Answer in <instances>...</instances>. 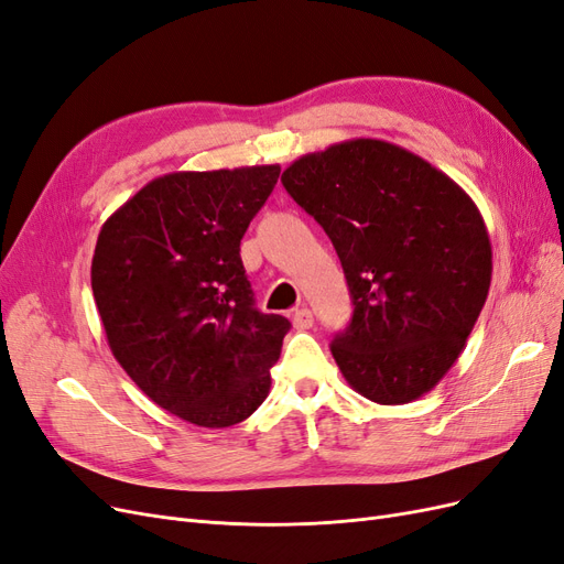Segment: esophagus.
I'll list each match as a JSON object with an SVG mask.
<instances>
[{"mask_svg":"<svg viewBox=\"0 0 564 564\" xmlns=\"http://www.w3.org/2000/svg\"><path fill=\"white\" fill-rule=\"evenodd\" d=\"M292 322H294L296 329H311L315 319H313V313L308 308H296L292 313Z\"/></svg>","mask_w":564,"mask_h":564,"instance_id":"obj_1","label":"esophagus"}]
</instances>
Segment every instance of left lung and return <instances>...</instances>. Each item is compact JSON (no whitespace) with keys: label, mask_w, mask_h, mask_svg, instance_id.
<instances>
[{"label":"left lung","mask_w":564,"mask_h":564,"mask_svg":"<svg viewBox=\"0 0 564 564\" xmlns=\"http://www.w3.org/2000/svg\"><path fill=\"white\" fill-rule=\"evenodd\" d=\"M282 183L346 272L355 311L332 340L344 379L379 404L419 400L458 360L489 294L480 209L431 162L379 139L308 152Z\"/></svg>","instance_id":"8db88e82"}]
</instances>
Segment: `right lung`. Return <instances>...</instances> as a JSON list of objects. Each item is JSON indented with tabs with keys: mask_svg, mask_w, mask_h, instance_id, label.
Listing matches in <instances>:
<instances>
[{
	"mask_svg": "<svg viewBox=\"0 0 564 564\" xmlns=\"http://www.w3.org/2000/svg\"><path fill=\"white\" fill-rule=\"evenodd\" d=\"M278 178L280 164L166 174L98 232L91 289L115 360L152 402L202 429L263 404L292 327L256 308L240 259Z\"/></svg>",
	"mask_w": 564,
	"mask_h": 564,
	"instance_id": "obj_1",
	"label": "right lung"
}]
</instances>
